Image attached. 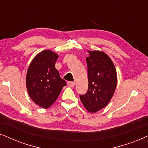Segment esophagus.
<instances>
[{"mask_svg": "<svg viewBox=\"0 0 148 148\" xmlns=\"http://www.w3.org/2000/svg\"><path fill=\"white\" fill-rule=\"evenodd\" d=\"M67 85L69 87H74L75 85V83L73 82H68Z\"/></svg>", "mask_w": 148, "mask_h": 148, "instance_id": "obj_1", "label": "esophagus"}]
</instances>
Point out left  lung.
Segmentation results:
<instances>
[{
	"mask_svg": "<svg viewBox=\"0 0 148 148\" xmlns=\"http://www.w3.org/2000/svg\"><path fill=\"white\" fill-rule=\"evenodd\" d=\"M88 90L79 95L83 105L89 112L94 113L107 106L116 86V71L110 57L101 51H88Z\"/></svg>",
	"mask_w": 148,
	"mask_h": 148,
	"instance_id": "left-lung-1",
	"label": "left lung"
}]
</instances>
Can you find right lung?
<instances>
[{
    "label": "right lung",
    "instance_id": "obj_1",
    "mask_svg": "<svg viewBox=\"0 0 148 148\" xmlns=\"http://www.w3.org/2000/svg\"><path fill=\"white\" fill-rule=\"evenodd\" d=\"M58 57V54L51 50H44L36 56L28 68L26 76L28 94L42 108H49L66 85L55 68Z\"/></svg>",
    "mask_w": 148,
    "mask_h": 148
}]
</instances>
